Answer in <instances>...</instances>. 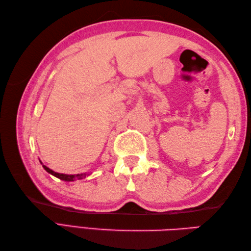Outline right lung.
<instances>
[{"mask_svg":"<svg viewBox=\"0 0 251 251\" xmlns=\"http://www.w3.org/2000/svg\"><path fill=\"white\" fill-rule=\"evenodd\" d=\"M42 164V162H41ZM42 166H43V168L46 170L47 173H50V175L55 176V177L59 178L60 180H63V181H74V180H79V179H83L86 177V176H88L87 174H77V175H66V174H59V173H56L54 172V170L50 169L47 166H45V165L42 164Z\"/></svg>","mask_w":251,"mask_h":251,"instance_id":"obj_1","label":"right lung"}]
</instances>
